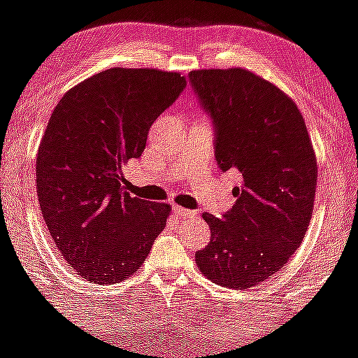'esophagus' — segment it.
Returning <instances> with one entry per match:
<instances>
[{
    "label": "esophagus",
    "instance_id": "esophagus-1",
    "mask_svg": "<svg viewBox=\"0 0 358 358\" xmlns=\"http://www.w3.org/2000/svg\"><path fill=\"white\" fill-rule=\"evenodd\" d=\"M175 214L180 217H195L197 216V213L195 210H190V209H185V208H180V206H175Z\"/></svg>",
    "mask_w": 358,
    "mask_h": 358
}]
</instances>
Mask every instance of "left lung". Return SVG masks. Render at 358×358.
<instances>
[{"label": "left lung", "instance_id": "1", "mask_svg": "<svg viewBox=\"0 0 358 358\" xmlns=\"http://www.w3.org/2000/svg\"><path fill=\"white\" fill-rule=\"evenodd\" d=\"M194 92L210 115L216 161L240 173L235 206L216 217L208 247L195 252L204 276L247 289L269 280L303 242L317 185V159L292 97L245 69L194 70Z\"/></svg>", "mask_w": 358, "mask_h": 358}]
</instances>
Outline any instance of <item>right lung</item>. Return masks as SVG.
<instances>
[{
    "instance_id": "1",
    "label": "right lung",
    "mask_w": 358,
    "mask_h": 358,
    "mask_svg": "<svg viewBox=\"0 0 358 358\" xmlns=\"http://www.w3.org/2000/svg\"><path fill=\"white\" fill-rule=\"evenodd\" d=\"M185 85L178 71L118 66L71 87L51 113L37 150V197L58 250L90 283L135 273L166 227L169 204L131 197L120 175Z\"/></svg>"
}]
</instances>
